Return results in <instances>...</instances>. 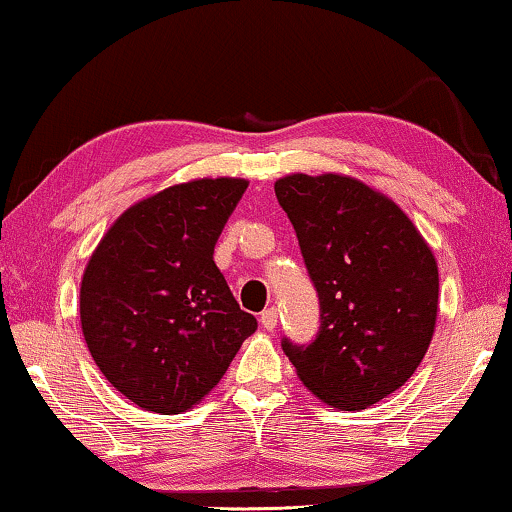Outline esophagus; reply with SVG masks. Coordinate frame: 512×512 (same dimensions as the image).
<instances>
[{"label":"esophagus","instance_id":"34e87169","mask_svg":"<svg viewBox=\"0 0 512 512\" xmlns=\"http://www.w3.org/2000/svg\"><path fill=\"white\" fill-rule=\"evenodd\" d=\"M261 324H263V329H268V331L275 329L277 327V308L263 310V313H261Z\"/></svg>","mask_w":512,"mask_h":512}]
</instances>
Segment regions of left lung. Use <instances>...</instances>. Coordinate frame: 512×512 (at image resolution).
I'll return each mask as SVG.
<instances>
[{"label":"left lung","mask_w":512,"mask_h":512,"mask_svg":"<svg viewBox=\"0 0 512 512\" xmlns=\"http://www.w3.org/2000/svg\"><path fill=\"white\" fill-rule=\"evenodd\" d=\"M320 298L310 343L282 338L322 402L364 409L409 381L435 331L437 263L407 214L355 178L294 174L275 183Z\"/></svg>","instance_id":"1"}]
</instances>
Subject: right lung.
Listing matches in <instances>:
<instances>
[{
	"mask_svg": "<svg viewBox=\"0 0 512 512\" xmlns=\"http://www.w3.org/2000/svg\"><path fill=\"white\" fill-rule=\"evenodd\" d=\"M247 181L202 178L134 204L89 258L79 317L103 376L155 414L197 404L258 327L214 263Z\"/></svg>",
	"mask_w": 512,
	"mask_h": 512,
	"instance_id": "add662e5",
	"label": "right lung"
}]
</instances>
